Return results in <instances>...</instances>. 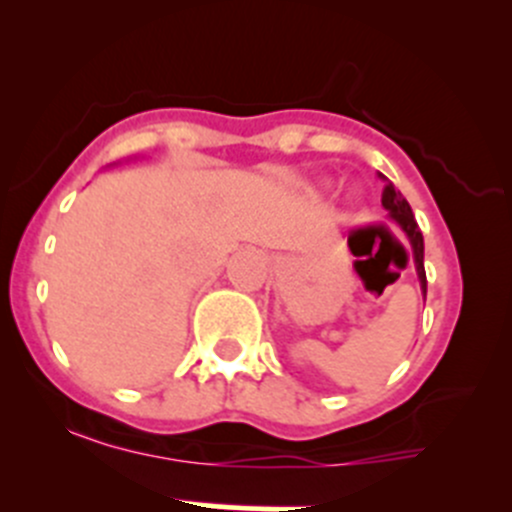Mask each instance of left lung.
<instances>
[{
  "label": "left lung",
  "instance_id": "left-lung-1",
  "mask_svg": "<svg viewBox=\"0 0 512 512\" xmlns=\"http://www.w3.org/2000/svg\"><path fill=\"white\" fill-rule=\"evenodd\" d=\"M382 206H384V211L389 213V218H392V221L397 223L399 228H402V233H405L407 241H410V246H412V259H415V269H417V279H420L422 296H427L425 241H422V233H420V228H417L415 213H412L410 203L405 201V196H402V193H399L397 188L392 186V183H387V186H384Z\"/></svg>",
  "mask_w": 512,
  "mask_h": 512
}]
</instances>
